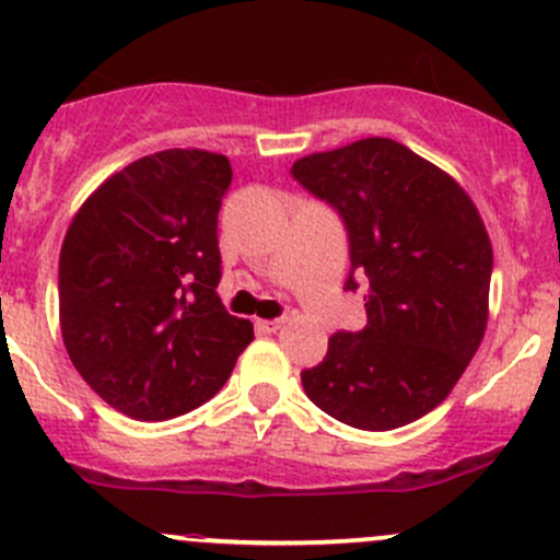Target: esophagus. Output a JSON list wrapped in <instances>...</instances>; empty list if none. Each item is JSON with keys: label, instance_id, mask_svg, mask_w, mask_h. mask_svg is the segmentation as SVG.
<instances>
[{"label": "esophagus", "instance_id": "1", "mask_svg": "<svg viewBox=\"0 0 560 560\" xmlns=\"http://www.w3.org/2000/svg\"><path fill=\"white\" fill-rule=\"evenodd\" d=\"M254 325H257L259 332H276L281 325H284V319H257Z\"/></svg>", "mask_w": 560, "mask_h": 560}]
</instances>
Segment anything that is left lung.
Returning a JSON list of instances; mask_svg holds the SVG:
<instances>
[{
    "mask_svg": "<svg viewBox=\"0 0 560 560\" xmlns=\"http://www.w3.org/2000/svg\"><path fill=\"white\" fill-rule=\"evenodd\" d=\"M292 178L343 219V290L365 292L369 316L327 341L303 389L360 431L420 420L447 398L488 325L493 248L477 206L453 175L389 138L303 156Z\"/></svg>",
    "mask_w": 560,
    "mask_h": 560,
    "instance_id": "left-lung-1",
    "label": "left lung"
}]
</instances>
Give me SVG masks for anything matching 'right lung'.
Instances as JSON below:
<instances>
[{
  "label": "right lung",
  "instance_id": "add662e5",
  "mask_svg": "<svg viewBox=\"0 0 560 560\" xmlns=\"http://www.w3.org/2000/svg\"><path fill=\"white\" fill-rule=\"evenodd\" d=\"M228 156L167 149L89 197L59 257V322L86 385L121 415L171 420L222 389L252 343L228 314L217 222Z\"/></svg>",
  "mask_w": 560,
  "mask_h": 560
}]
</instances>
